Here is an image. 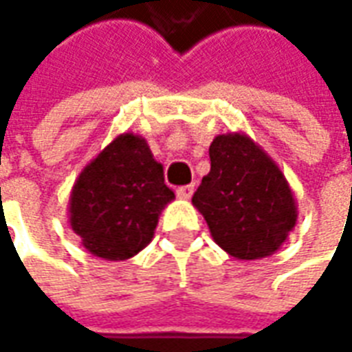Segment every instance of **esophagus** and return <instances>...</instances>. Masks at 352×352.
<instances>
[{"mask_svg": "<svg viewBox=\"0 0 352 352\" xmlns=\"http://www.w3.org/2000/svg\"><path fill=\"white\" fill-rule=\"evenodd\" d=\"M192 194H194V186H192V184H186V186L177 188V196L181 199H190Z\"/></svg>", "mask_w": 352, "mask_h": 352, "instance_id": "34e87169", "label": "esophagus"}]
</instances>
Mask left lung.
<instances>
[{
    "mask_svg": "<svg viewBox=\"0 0 352 352\" xmlns=\"http://www.w3.org/2000/svg\"><path fill=\"white\" fill-rule=\"evenodd\" d=\"M211 171L192 204L213 241L237 260L272 256L298 221L294 192L264 148L247 133L230 131L209 146Z\"/></svg>",
    "mask_w": 352,
    "mask_h": 352,
    "instance_id": "1",
    "label": "left lung"
}]
</instances>
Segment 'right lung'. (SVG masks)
I'll return each instance as SVG.
<instances>
[{
  "mask_svg": "<svg viewBox=\"0 0 352 352\" xmlns=\"http://www.w3.org/2000/svg\"><path fill=\"white\" fill-rule=\"evenodd\" d=\"M173 199L146 139L126 131L77 177L67 207L69 226L94 256L120 262L153 241L160 213Z\"/></svg>",
  "mask_w": 352,
  "mask_h": 352,
  "instance_id": "obj_1",
  "label": "right lung"
}]
</instances>
